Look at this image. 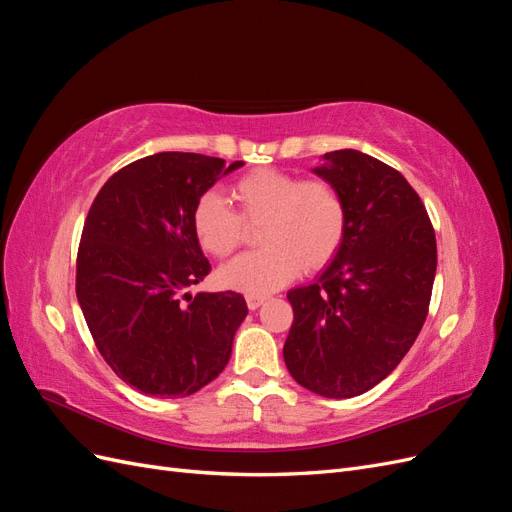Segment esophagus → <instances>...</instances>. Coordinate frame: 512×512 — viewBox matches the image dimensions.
<instances>
[{
  "instance_id": "esophagus-1",
  "label": "esophagus",
  "mask_w": 512,
  "mask_h": 512,
  "mask_svg": "<svg viewBox=\"0 0 512 512\" xmlns=\"http://www.w3.org/2000/svg\"><path fill=\"white\" fill-rule=\"evenodd\" d=\"M245 301H247V307H250V309H258L262 303L267 301V297H262V294H247Z\"/></svg>"
}]
</instances>
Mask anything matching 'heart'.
I'll list each match as a JSON object with an SVG mask.
<instances>
[{"label":"heart","mask_w":512,"mask_h":512,"mask_svg":"<svg viewBox=\"0 0 512 512\" xmlns=\"http://www.w3.org/2000/svg\"><path fill=\"white\" fill-rule=\"evenodd\" d=\"M239 211L205 192L192 207L194 235L205 252L226 258L243 243L247 226L260 224L265 245L222 267L220 282L247 294H269L294 280L303 269L320 271L342 250L348 209L342 192L329 179L254 168L232 185Z\"/></svg>","instance_id":"1"}]
</instances>
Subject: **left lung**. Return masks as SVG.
Listing matches in <instances>:
<instances>
[{
    "mask_svg": "<svg viewBox=\"0 0 512 512\" xmlns=\"http://www.w3.org/2000/svg\"><path fill=\"white\" fill-rule=\"evenodd\" d=\"M342 192V250L314 284L288 292L284 344L290 376L331 399L374 389L421 333L436 277V232L399 170L356 149L324 153L314 168Z\"/></svg>",
    "mask_w": 512,
    "mask_h": 512,
    "instance_id": "left-lung-1",
    "label": "left lung"
}]
</instances>
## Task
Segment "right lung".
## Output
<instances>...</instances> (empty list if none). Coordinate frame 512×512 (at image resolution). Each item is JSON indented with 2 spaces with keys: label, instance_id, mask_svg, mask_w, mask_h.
<instances>
[{
  "label": "right lung",
  "instance_id": "obj_1",
  "mask_svg": "<svg viewBox=\"0 0 512 512\" xmlns=\"http://www.w3.org/2000/svg\"><path fill=\"white\" fill-rule=\"evenodd\" d=\"M203 153L162 151L108 179L76 256V299L115 374L151 397H188L218 378L247 316L239 292H198L211 271L192 207L241 168Z\"/></svg>",
  "mask_w": 512,
  "mask_h": 512
}]
</instances>
